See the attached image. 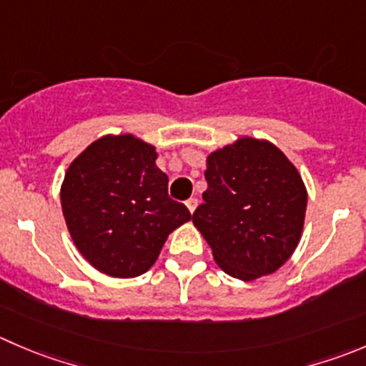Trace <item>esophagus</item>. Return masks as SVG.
I'll return each instance as SVG.
<instances>
[{"label": "esophagus", "instance_id": "1", "mask_svg": "<svg viewBox=\"0 0 366 366\" xmlns=\"http://www.w3.org/2000/svg\"><path fill=\"white\" fill-rule=\"evenodd\" d=\"M186 205H187V209H189V211L193 212L194 209H197V205H198V198L197 197H191L189 200L186 202Z\"/></svg>", "mask_w": 366, "mask_h": 366}]
</instances>
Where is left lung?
<instances>
[{"instance_id": "obj_1", "label": "left lung", "mask_w": 366, "mask_h": 366, "mask_svg": "<svg viewBox=\"0 0 366 366\" xmlns=\"http://www.w3.org/2000/svg\"><path fill=\"white\" fill-rule=\"evenodd\" d=\"M205 180L193 223L219 268L241 281L281 268L299 244L307 205L288 157L272 143L243 137L209 155Z\"/></svg>"}]
</instances>
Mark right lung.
I'll return each instance as SVG.
<instances>
[{
    "instance_id": "add662e5",
    "label": "right lung",
    "mask_w": 366,
    "mask_h": 366,
    "mask_svg": "<svg viewBox=\"0 0 366 366\" xmlns=\"http://www.w3.org/2000/svg\"><path fill=\"white\" fill-rule=\"evenodd\" d=\"M155 148L125 136L89 144L67 168L60 202L80 254L112 277H137L191 212L168 194Z\"/></svg>"
}]
</instances>
